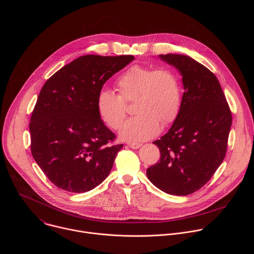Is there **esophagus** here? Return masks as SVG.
<instances>
[{"label": "esophagus", "instance_id": "obj_1", "mask_svg": "<svg viewBox=\"0 0 254 254\" xmlns=\"http://www.w3.org/2000/svg\"><path fill=\"white\" fill-rule=\"evenodd\" d=\"M127 146L130 148V149H133V150H136L138 148L141 147V144L138 143V142H128Z\"/></svg>", "mask_w": 254, "mask_h": 254}]
</instances>
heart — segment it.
<instances>
[{
  "mask_svg": "<svg viewBox=\"0 0 254 254\" xmlns=\"http://www.w3.org/2000/svg\"><path fill=\"white\" fill-rule=\"evenodd\" d=\"M117 86L120 95L111 89L99 91L96 108L100 119L117 129L126 118L125 101L135 99L133 110L137 115L123 125L120 130L123 140H148L160 132L161 122L170 124L179 113L181 85L171 68L133 65L118 78Z\"/></svg>",
  "mask_w": 254,
  "mask_h": 254,
  "instance_id": "obj_1",
  "label": "heart"
}]
</instances>
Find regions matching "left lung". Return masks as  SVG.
Returning a JSON list of instances; mask_svg holds the SVG:
<instances>
[{
    "instance_id": "8db88e82",
    "label": "left lung",
    "mask_w": 254,
    "mask_h": 254,
    "mask_svg": "<svg viewBox=\"0 0 254 254\" xmlns=\"http://www.w3.org/2000/svg\"><path fill=\"white\" fill-rule=\"evenodd\" d=\"M159 58L179 71L184 94L171 128L153 142L161 158L147 176L163 192L186 196L203 187L223 162L232 117L221 85L208 68L187 55Z\"/></svg>"
}]
</instances>
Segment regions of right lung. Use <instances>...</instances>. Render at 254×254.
<instances>
[{"mask_svg":"<svg viewBox=\"0 0 254 254\" xmlns=\"http://www.w3.org/2000/svg\"><path fill=\"white\" fill-rule=\"evenodd\" d=\"M132 55H84L63 66L43 85L31 117V153L58 188L84 193L110 175L123 144L96 108L103 84Z\"/></svg>","mask_w":254,"mask_h":254,"instance_id":"right-lung-1","label":"right lung"}]
</instances>
